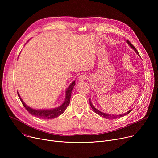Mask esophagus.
<instances>
[{
    "mask_svg": "<svg viewBox=\"0 0 158 158\" xmlns=\"http://www.w3.org/2000/svg\"><path fill=\"white\" fill-rule=\"evenodd\" d=\"M88 79V76L86 74H82L78 77V80L79 81H84V80H86V79Z\"/></svg>",
    "mask_w": 158,
    "mask_h": 158,
    "instance_id": "34e87169",
    "label": "esophagus"
}]
</instances>
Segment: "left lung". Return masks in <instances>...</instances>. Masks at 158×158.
<instances>
[{"mask_svg": "<svg viewBox=\"0 0 158 158\" xmlns=\"http://www.w3.org/2000/svg\"><path fill=\"white\" fill-rule=\"evenodd\" d=\"M126 42L129 44V45L132 48L134 49V51L136 52V54H137L138 56H139V53H138L137 50L136 49V48L131 44V43L130 42V41H129V40H127ZM89 104H90L91 107H92V108L93 111H94L95 113H97V114H98V115L101 116V117H104V118H106V119H115V118H118L122 117H123V116H125V115L129 114V113L132 110H131L127 111L126 113L122 114H118V115H117V114H107V113H103V112H101V111H99V110H98L97 109H96L95 107L94 106V105L92 104V102H91V99H90V98H89Z\"/></svg>", "mask_w": 158, "mask_h": 158, "instance_id": "8db88e82", "label": "left lung"}]
</instances>
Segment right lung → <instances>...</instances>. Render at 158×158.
<instances>
[{
    "instance_id": "obj_1",
    "label": "right lung",
    "mask_w": 158,
    "mask_h": 158,
    "mask_svg": "<svg viewBox=\"0 0 158 158\" xmlns=\"http://www.w3.org/2000/svg\"><path fill=\"white\" fill-rule=\"evenodd\" d=\"M76 85V82H75V81H73L72 83L70 85L69 88H67L66 90V96H65V99L64 102L59 107H56V108H53V109H50V110H35L32 109L31 107L27 106L26 104L23 102L22 101V99L21 98L19 92H18V95L20 99V101L25 107V108L27 110V111L32 115H34L35 117H37L38 118H42V119H52L57 117L58 116L61 115L63 114L64 111L66 110V107L69 105L70 104V97H71V94H72V91Z\"/></svg>"
}]
</instances>
